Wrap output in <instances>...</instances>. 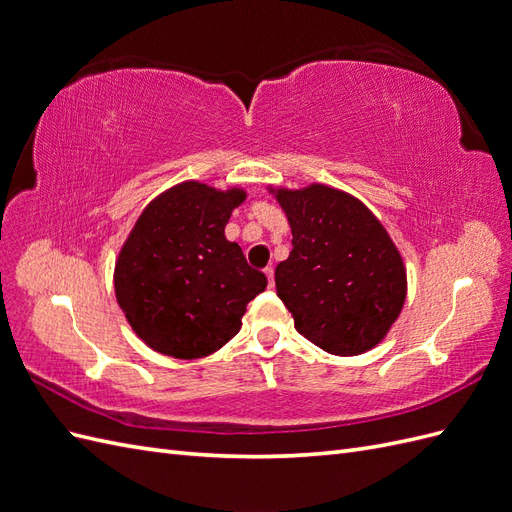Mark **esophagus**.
Returning a JSON list of instances; mask_svg holds the SVG:
<instances>
[{"mask_svg":"<svg viewBox=\"0 0 512 512\" xmlns=\"http://www.w3.org/2000/svg\"><path fill=\"white\" fill-rule=\"evenodd\" d=\"M265 275H267V280H269V288H273V286H275V280H273V267H267V269H265Z\"/></svg>","mask_w":512,"mask_h":512,"instance_id":"34e87169","label":"esophagus"}]
</instances>
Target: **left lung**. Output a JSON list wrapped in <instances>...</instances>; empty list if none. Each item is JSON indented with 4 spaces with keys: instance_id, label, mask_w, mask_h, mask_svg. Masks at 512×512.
I'll use <instances>...</instances> for the list:
<instances>
[{
    "instance_id": "8db88e82",
    "label": "left lung",
    "mask_w": 512,
    "mask_h": 512,
    "mask_svg": "<svg viewBox=\"0 0 512 512\" xmlns=\"http://www.w3.org/2000/svg\"><path fill=\"white\" fill-rule=\"evenodd\" d=\"M292 252L275 267L277 297L309 342L337 356L374 348L406 301L397 247L361 200L327 185L277 190Z\"/></svg>"
}]
</instances>
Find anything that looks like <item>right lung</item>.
Listing matches in <instances>:
<instances>
[{"label":"right lung","mask_w":512,"mask_h":512,"mask_svg":"<svg viewBox=\"0 0 512 512\" xmlns=\"http://www.w3.org/2000/svg\"><path fill=\"white\" fill-rule=\"evenodd\" d=\"M243 190L175 185L143 211L115 267V294L136 335L156 352L200 359L241 329V316L267 288L237 243L224 237Z\"/></svg>","instance_id":"right-lung-1"}]
</instances>
